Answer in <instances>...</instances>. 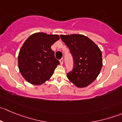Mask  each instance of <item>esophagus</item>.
Here are the masks:
<instances>
[{
	"label": "esophagus",
	"instance_id": "34e87169",
	"mask_svg": "<svg viewBox=\"0 0 122 122\" xmlns=\"http://www.w3.org/2000/svg\"><path fill=\"white\" fill-rule=\"evenodd\" d=\"M60 64H61V65H62L63 64V62H64V60H63V59H61V60H60Z\"/></svg>",
	"mask_w": 122,
	"mask_h": 122
}]
</instances>
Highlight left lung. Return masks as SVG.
<instances>
[{
    "instance_id": "left-lung-1",
    "label": "left lung",
    "mask_w": 122,
    "mask_h": 122,
    "mask_svg": "<svg viewBox=\"0 0 122 122\" xmlns=\"http://www.w3.org/2000/svg\"><path fill=\"white\" fill-rule=\"evenodd\" d=\"M60 37L74 60L73 69L67 74V78L77 87H87L96 79L103 66L100 49L83 35H61Z\"/></svg>"
}]
</instances>
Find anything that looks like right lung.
<instances>
[{"label": "right lung", "instance_id": "obj_1", "mask_svg": "<svg viewBox=\"0 0 122 122\" xmlns=\"http://www.w3.org/2000/svg\"><path fill=\"white\" fill-rule=\"evenodd\" d=\"M59 39L58 35L37 32L23 43L18 54V68L28 83L39 86L51 78L60 64L51 46Z\"/></svg>", "mask_w": 122, "mask_h": 122}]
</instances>
